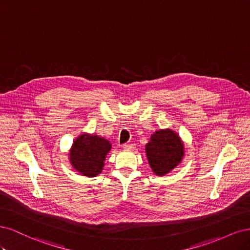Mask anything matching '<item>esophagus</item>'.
<instances>
[{"label":"esophagus","instance_id":"1","mask_svg":"<svg viewBox=\"0 0 250 250\" xmlns=\"http://www.w3.org/2000/svg\"><path fill=\"white\" fill-rule=\"evenodd\" d=\"M134 148H135L134 144H124V145H123V149H124V150H127V151L133 150Z\"/></svg>","mask_w":250,"mask_h":250}]
</instances>
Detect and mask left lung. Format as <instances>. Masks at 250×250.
<instances>
[{"instance_id": "obj_1", "label": "left lung", "mask_w": 250, "mask_h": 250, "mask_svg": "<svg viewBox=\"0 0 250 250\" xmlns=\"http://www.w3.org/2000/svg\"><path fill=\"white\" fill-rule=\"evenodd\" d=\"M145 150L150 167L157 176H164L172 171L185 155L184 143L179 135L169 128L151 135Z\"/></svg>"}]
</instances>
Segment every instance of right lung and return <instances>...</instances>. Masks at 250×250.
Masks as SVG:
<instances>
[{
    "label": "right lung",
    "mask_w": 250,
    "mask_h": 250,
    "mask_svg": "<svg viewBox=\"0 0 250 250\" xmlns=\"http://www.w3.org/2000/svg\"><path fill=\"white\" fill-rule=\"evenodd\" d=\"M111 149V144L99 135L82 133L74 141L70 150V162L83 176L95 177L104 167V161Z\"/></svg>",
    "instance_id": "obj_1"
}]
</instances>
